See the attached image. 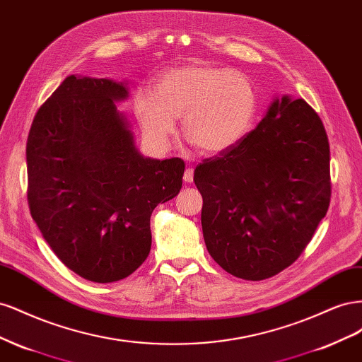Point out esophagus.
<instances>
[{"label": "esophagus", "mask_w": 362, "mask_h": 362, "mask_svg": "<svg viewBox=\"0 0 362 362\" xmlns=\"http://www.w3.org/2000/svg\"><path fill=\"white\" fill-rule=\"evenodd\" d=\"M182 180H184V182H187V184L193 182V169H185Z\"/></svg>", "instance_id": "34e87169"}]
</instances>
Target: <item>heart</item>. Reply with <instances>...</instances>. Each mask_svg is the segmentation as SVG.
<instances>
[{
    "instance_id": "heart-1",
    "label": "heart",
    "mask_w": 362,
    "mask_h": 362,
    "mask_svg": "<svg viewBox=\"0 0 362 362\" xmlns=\"http://www.w3.org/2000/svg\"><path fill=\"white\" fill-rule=\"evenodd\" d=\"M134 115L152 145L164 149L181 117L182 136L202 154H221L254 124L258 93L243 72L193 62L164 71L154 90L141 87Z\"/></svg>"
}]
</instances>
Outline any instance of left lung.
Instances as JSON below:
<instances>
[{
	"instance_id": "8db88e82",
	"label": "left lung",
	"mask_w": 362,
	"mask_h": 362,
	"mask_svg": "<svg viewBox=\"0 0 362 362\" xmlns=\"http://www.w3.org/2000/svg\"><path fill=\"white\" fill-rule=\"evenodd\" d=\"M193 181L217 264L246 281L275 276L299 258L329 206L325 127L303 100L275 96L258 127L204 160Z\"/></svg>"
}]
</instances>
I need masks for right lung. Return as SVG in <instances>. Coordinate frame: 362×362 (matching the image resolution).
<instances>
[{"mask_svg": "<svg viewBox=\"0 0 362 362\" xmlns=\"http://www.w3.org/2000/svg\"><path fill=\"white\" fill-rule=\"evenodd\" d=\"M125 81L69 75L33 120L28 205L60 261L92 282H115L151 250V214L181 190V158L144 157L116 103Z\"/></svg>", "mask_w": 362, "mask_h": 362, "instance_id": "obj_1", "label": "right lung"}]
</instances>
